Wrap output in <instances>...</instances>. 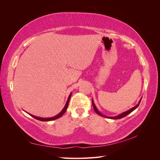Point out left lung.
Segmentation results:
<instances>
[{
	"label": "left lung",
	"mask_w": 160,
	"mask_h": 160,
	"mask_svg": "<svg viewBox=\"0 0 160 160\" xmlns=\"http://www.w3.org/2000/svg\"><path fill=\"white\" fill-rule=\"evenodd\" d=\"M142 98H141V99H140V100L139 101L138 103L136 105H135V107L132 108V109H129V110H128V111H125V112H123V113H121V114H119V115H117V116H114V117H108V116L104 115H103L102 113H101L100 112V111L98 109V108H97V107H96L95 105V103H94V101H93V99H92V104H93V109H94V110H95V112H96L97 113H98L99 115L101 116V117L106 118H110V119H122V118H123L125 117V116H127V115H128V114H129L130 113H132V111H134L135 109L138 108V107L139 106V105L140 102H141Z\"/></svg>",
	"instance_id": "8db88e82"
}]
</instances>
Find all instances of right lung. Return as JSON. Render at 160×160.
I'll return each mask as SVG.
<instances>
[{
	"label": "right lung",
	"mask_w": 160,
	"mask_h": 160,
	"mask_svg": "<svg viewBox=\"0 0 160 160\" xmlns=\"http://www.w3.org/2000/svg\"><path fill=\"white\" fill-rule=\"evenodd\" d=\"M71 94H72V93H70V95H69L68 99H67V102H66V104H65V107L63 108V109H62V111H61V112H60L59 114L57 115H55V116H54V117H52V118H44L37 117V116L33 115L30 114V113H28V114H29L31 116H32V118H34L35 119H37V120H39V121H42V122H48V121H52V120H55V119H58V118H61V116L66 112L67 109V107H68V105H69V102L70 98H71Z\"/></svg>",
	"instance_id": "right-lung-1"
}]
</instances>
